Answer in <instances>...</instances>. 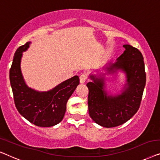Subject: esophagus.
Wrapping results in <instances>:
<instances>
[{
    "label": "esophagus",
    "mask_w": 160,
    "mask_h": 160,
    "mask_svg": "<svg viewBox=\"0 0 160 160\" xmlns=\"http://www.w3.org/2000/svg\"><path fill=\"white\" fill-rule=\"evenodd\" d=\"M87 79V76L85 74H82L80 75V83H84Z\"/></svg>",
    "instance_id": "esophagus-1"
}]
</instances>
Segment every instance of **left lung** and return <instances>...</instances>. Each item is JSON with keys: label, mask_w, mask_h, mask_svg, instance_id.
I'll return each instance as SVG.
<instances>
[{"label": "left lung", "mask_w": 160, "mask_h": 160, "mask_svg": "<svg viewBox=\"0 0 160 160\" xmlns=\"http://www.w3.org/2000/svg\"><path fill=\"white\" fill-rule=\"evenodd\" d=\"M125 51L117 62L107 67L108 72H124L127 77L125 89L117 96L108 95L104 78L91 75L93 82L87 83L89 115L94 122L105 128H114L129 120L138 111L146 85L143 57L141 51L130 45H124Z\"/></svg>", "instance_id": "obj_1"}]
</instances>
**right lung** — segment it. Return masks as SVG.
Returning <instances> with one entry per match:
<instances>
[{
    "label": "right lung",
    "instance_id": "right-lung-1",
    "mask_svg": "<svg viewBox=\"0 0 160 160\" xmlns=\"http://www.w3.org/2000/svg\"><path fill=\"white\" fill-rule=\"evenodd\" d=\"M30 42L19 47L13 56L9 72L15 106L20 114L39 127H51L63 120L69 97L80 84L78 76L69 78L48 91L40 92L29 88L22 75V52Z\"/></svg>",
    "mask_w": 160,
    "mask_h": 160
}]
</instances>
